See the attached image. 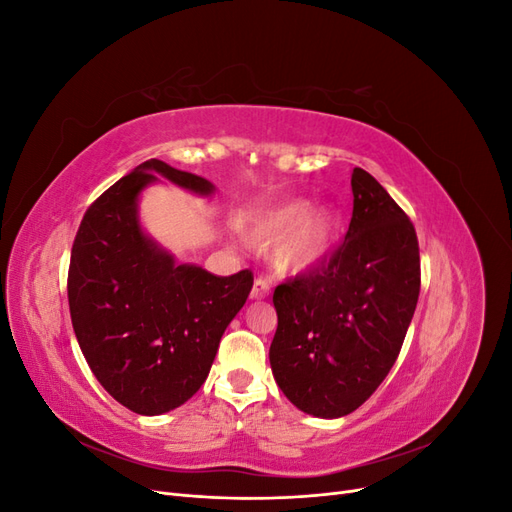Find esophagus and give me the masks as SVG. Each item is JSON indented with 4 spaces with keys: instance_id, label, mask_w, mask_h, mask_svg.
Masks as SVG:
<instances>
[{
    "instance_id": "1",
    "label": "esophagus",
    "mask_w": 512,
    "mask_h": 512,
    "mask_svg": "<svg viewBox=\"0 0 512 512\" xmlns=\"http://www.w3.org/2000/svg\"><path fill=\"white\" fill-rule=\"evenodd\" d=\"M269 294H271V284L267 280H262V277H258V280L254 282V286H252L250 297L254 301H260V299H267Z\"/></svg>"
}]
</instances>
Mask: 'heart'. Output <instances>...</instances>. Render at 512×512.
<instances>
[{
	"label": "heart",
	"mask_w": 512,
	"mask_h": 512,
	"mask_svg": "<svg viewBox=\"0 0 512 512\" xmlns=\"http://www.w3.org/2000/svg\"><path fill=\"white\" fill-rule=\"evenodd\" d=\"M339 222L331 211H312L307 200H290L260 213L247 235L260 247H275V265L284 273H301L327 258Z\"/></svg>",
	"instance_id": "1"
}]
</instances>
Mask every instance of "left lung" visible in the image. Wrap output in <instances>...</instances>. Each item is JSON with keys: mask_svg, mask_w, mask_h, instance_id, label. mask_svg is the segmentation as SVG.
<instances>
[{"mask_svg": "<svg viewBox=\"0 0 512 512\" xmlns=\"http://www.w3.org/2000/svg\"><path fill=\"white\" fill-rule=\"evenodd\" d=\"M344 241L273 292V378L299 410L354 412L395 365L421 292V256L406 211L367 170H352Z\"/></svg>", "mask_w": 512, "mask_h": 512, "instance_id": "left-lung-1", "label": "left lung"}]
</instances>
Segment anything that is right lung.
<instances>
[{
    "instance_id": "right-lung-1",
    "label": "right lung",
    "mask_w": 512,
    "mask_h": 512,
    "mask_svg": "<svg viewBox=\"0 0 512 512\" xmlns=\"http://www.w3.org/2000/svg\"><path fill=\"white\" fill-rule=\"evenodd\" d=\"M158 173L185 190L213 185L160 160L121 177L83 215L68 269L72 327L98 382L121 406L156 416L185 404L209 376L220 339L254 275L175 265L143 235L136 200Z\"/></svg>"
}]
</instances>
